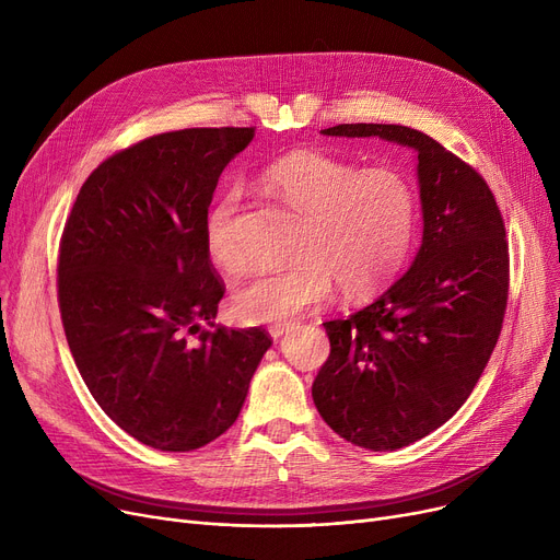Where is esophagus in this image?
Here are the masks:
<instances>
[{
	"label": "esophagus",
	"mask_w": 560,
	"mask_h": 560,
	"mask_svg": "<svg viewBox=\"0 0 560 560\" xmlns=\"http://www.w3.org/2000/svg\"><path fill=\"white\" fill-rule=\"evenodd\" d=\"M288 329H290L288 322H283V325H270V327H268V331H270V336H272L275 340H279L283 334H288Z\"/></svg>",
	"instance_id": "esophagus-1"
}]
</instances>
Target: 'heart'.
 Masks as SVG:
<instances>
[{
  "mask_svg": "<svg viewBox=\"0 0 560 560\" xmlns=\"http://www.w3.org/2000/svg\"><path fill=\"white\" fill-rule=\"evenodd\" d=\"M288 211L304 218L292 268L243 285L233 308L247 322H285L331 298L334 279L351 298L388 285L413 247L418 197L393 167H359L319 150L290 152L260 174ZM243 195L222 190L203 215V247L220 270L235 275L247 256L238 238Z\"/></svg>",
  "mask_w": 560,
  "mask_h": 560,
  "instance_id": "b5f03b06",
  "label": "heart"
}]
</instances>
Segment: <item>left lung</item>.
I'll use <instances>...</instances> for the list:
<instances>
[{"mask_svg": "<svg viewBox=\"0 0 560 560\" xmlns=\"http://www.w3.org/2000/svg\"><path fill=\"white\" fill-rule=\"evenodd\" d=\"M418 152L424 215L410 270L374 304L325 322L329 359L313 401L347 443L401 450L443 427L475 390L509 302L504 218L483 176L431 136L401 125H336Z\"/></svg>", "mask_w": 560, "mask_h": 560, "instance_id": "8db88e82", "label": "left lung"}]
</instances>
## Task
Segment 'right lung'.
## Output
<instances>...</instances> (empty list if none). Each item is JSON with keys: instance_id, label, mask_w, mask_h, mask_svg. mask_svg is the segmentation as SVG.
<instances>
[{"instance_id": "right-lung-1", "label": "right lung", "mask_w": 560, "mask_h": 560, "mask_svg": "<svg viewBox=\"0 0 560 560\" xmlns=\"http://www.w3.org/2000/svg\"><path fill=\"white\" fill-rule=\"evenodd\" d=\"M254 133L182 129L115 152L83 182L58 245V308L79 374L117 427L161 452L222 435L272 345L260 327L211 322L224 281L203 247L220 174Z\"/></svg>"}]
</instances>
